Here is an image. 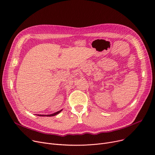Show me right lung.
<instances>
[{"instance_id": "add662e5", "label": "right lung", "mask_w": 155, "mask_h": 155, "mask_svg": "<svg viewBox=\"0 0 155 155\" xmlns=\"http://www.w3.org/2000/svg\"><path fill=\"white\" fill-rule=\"evenodd\" d=\"M61 111H62V110H59V111H58V112H55V113H54V114H49V115H39V114H38V116H48V117L54 116H55V115L58 114H59L60 112H61Z\"/></svg>"}]
</instances>
